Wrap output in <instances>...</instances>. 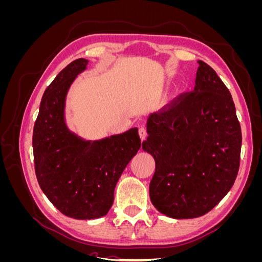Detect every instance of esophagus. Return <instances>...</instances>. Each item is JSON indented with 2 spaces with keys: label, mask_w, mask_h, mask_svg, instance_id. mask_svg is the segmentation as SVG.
Segmentation results:
<instances>
[{
  "label": "esophagus",
  "mask_w": 262,
  "mask_h": 262,
  "mask_svg": "<svg viewBox=\"0 0 262 262\" xmlns=\"http://www.w3.org/2000/svg\"><path fill=\"white\" fill-rule=\"evenodd\" d=\"M139 136L141 138L142 141H144L147 137V132H146V129L144 128V126H141V128L139 129Z\"/></svg>",
  "instance_id": "34e87169"
}]
</instances>
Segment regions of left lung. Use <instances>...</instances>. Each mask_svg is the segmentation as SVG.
Instances as JSON below:
<instances>
[{
  "label": "left lung",
  "instance_id": "obj_1",
  "mask_svg": "<svg viewBox=\"0 0 262 262\" xmlns=\"http://www.w3.org/2000/svg\"><path fill=\"white\" fill-rule=\"evenodd\" d=\"M192 93L147 117L142 148L155 160L149 198L158 212L195 219L232 189L239 169L242 130L232 95L199 60Z\"/></svg>",
  "mask_w": 262,
  "mask_h": 262
}]
</instances>
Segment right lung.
<instances>
[{
    "label": "right lung",
    "instance_id": "right-lung-1",
    "mask_svg": "<svg viewBox=\"0 0 262 262\" xmlns=\"http://www.w3.org/2000/svg\"><path fill=\"white\" fill-rule=\"evenodd\" d=\"M89 62H71L47 87L33 133L39 186L55 208L75 220L106 215L119 178L141 147L138 128L94 141L70 130L67 96Z\"/></svg>",
    "mask_w": 262,
    "mask_h": 262
}]
</instances>
